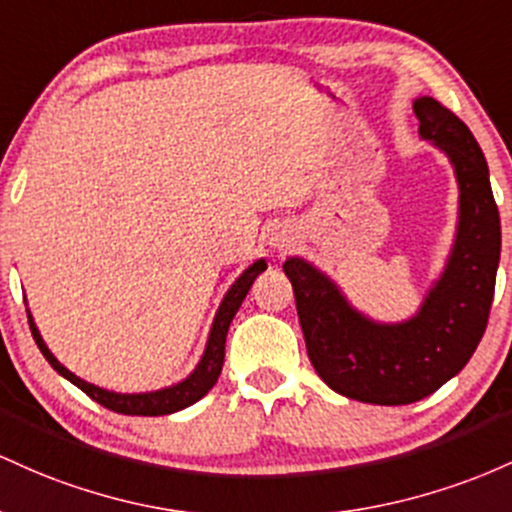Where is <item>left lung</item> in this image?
Here are the masks:
<instances>
[{
  "mask_svg": "<svg viewBox=\"0 0 512 512\" xmlns=\"http://www.w3.org/2000/svg\"><path fill=\"white\" fill-rule=\"evenodd\" d=\"M413 113L418 135L450 157L459 183L455 246L416 317L377 324L307 261L283 263L314 370L333 392L363 404L421 401L469 363L486 331L501 261V217L472 130L430 96L413 101Z\"/></svg>",
  "mask_w": 512,
  "mask_h": 512,
  "instance_id": "1",
  "label": "left lung"
}]
</instances>
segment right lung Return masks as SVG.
<instances>
[{
	"label": "right lung",
	"mask_w": 512,
	"mask_h": 512,
	"mask_svg": "<svg viewBox=\"0 0 512 512\" xmlns=\"http://www.w3.org/2000/svg\"><path fill=\"white\" fill-rule=\"evenodd\" d=\"M263 271H266V261L261 258V261H256L254 266H249L244 273L239 275L237 283L229 287L225 300H222L220 309H217L215 321H212V329H210L208 346H205V353H203V360H200L198 367H195L186 380L174 384V387L159 389V392L116 394V392H108V389L94 387V384L79 380V377L72 375L65 365L57 363L55 355L50 353L48 346L43 343V338H40V333L36 329V324H33L31 314H28V326H31V333H33V338H36L40 353H43L45 360L53 365V370L60 372L65 380L77 384V387L82 389L86 396H91L96 404L106 406V409H111L116 413H125V416H166V413L181 411V409H186V406L195 404V401L203 399V396L208 394L212 387H215L217 377H220V372H222V365H225V341H227L229 324H232L234 314L239 312L246 292L251 290L254 280Z\"/></svg>",
	"instance_id": "right-lung-1"
}]
</instances>
